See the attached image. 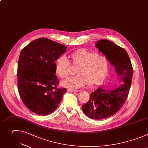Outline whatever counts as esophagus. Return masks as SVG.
<instances>
[{
  "label": "esophagus",
  "instance_id": "obj_1",
  "mask_svg": "<svg viewBox=\"0 0 148 148\" xmlns=\"http://www.w3.org/2000/svg\"><path fill=\"white\" fill-rule=\"evenodd\" d=\"M67 91H68V92H80L79 90H75L70 89V88H68V89L67 90Z\"/></svg>",
  "mask_w": 148,
  "mask_h": 148
}]
</instances>
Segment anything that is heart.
<instances>
[{
  "label": "heart",
  "mask_w": 148,
  "mask_h": 148,
  "mask_svg": "<svg viewBox=\"0 0 148 148\" xmlns=\"http://www.w3.org/2000/svg\"><path fill=\"white\" fill-rule=\"evenodd\" d=\"M72 64L77 67L75 76L68 77L61 82L64 87L78 88L87 84L94 87L100 84L108 71L109 63L107 59L98 53L80 49L71 55ZM70 63L67 58L62 55L55 62L56 73L61 78L66 77L69 74Z\"/></svg>",
  "instance_id": "obj_1"
}]
</instances>
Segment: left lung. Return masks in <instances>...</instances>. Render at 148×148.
<instances>
[{
  "label": "left lung",
  "mask_w": 148,
  "mask_h": 148,
  "mask_svg": "<svg viewBox=\"0 0 148 148\" xmlns=\"http://www.w3.org/2000/svg\"><path fill=\"white\" fill-rule=\"evenodd\" d=\"M96 47L114 66L117 80L121 83L113 89H105L100 86L90 94L88 102L82 106V110L87 116L102 120L115 114L124 104L131 85L133 68L124 48L107 40L97 41Z\"/></svg>",
  "instance_id": "left-lung-1"
}]
</instances>
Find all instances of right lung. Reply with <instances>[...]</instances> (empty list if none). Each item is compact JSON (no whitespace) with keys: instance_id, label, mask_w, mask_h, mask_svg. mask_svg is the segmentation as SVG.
Wrapping results in <instances>:
<instances>
[{"instance_id":"right-lung-1","label":"right lung","mask_w":148,"mask_h":148,"mask_svg":"<svg viewBox=\"0 0 148 148\" xmlns=\"http://www.w3.org/2000/svg\"><path fill=\"white\" fill-rule=\"evenodd\" d=\"M66 51L65 45L46 38L29 43L21 51L17 80L20 96L32 112L47 115L54 111L66 92L57 88L55 61Z\"/></svg>"}]
</instances>
